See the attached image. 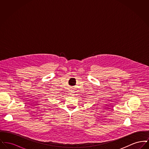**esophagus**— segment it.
<instances>
[{
  "instance_id": "esophagus-1",
  "label": "esophagus",
  "mask_w": 149,
  "mask_h": 149,
  "mask_svg": "<svg viewBox=\"0 0 149 149\" xmlns=\"http://www.w3.org/2000/svg\"><path fill=\"white\" fill-rule=\"evenodd\" d=\"M69 94H70L71 95H75V92L74 91V90H70V91H69Z\"/></svg>"
}]
</instances>
